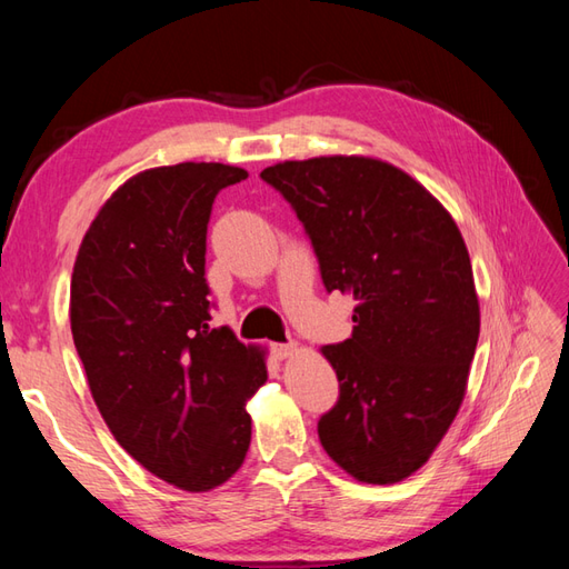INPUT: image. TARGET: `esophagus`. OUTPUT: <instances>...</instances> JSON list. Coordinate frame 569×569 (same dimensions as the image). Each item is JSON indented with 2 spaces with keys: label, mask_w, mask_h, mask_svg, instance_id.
Wrapping results in <instances>:
<instances>
[{
  "label": "esophagus",
  "mask_w": 569,
  "mask_h": 569,
  "mask_svg": "<svg viewBox=\"0 0 569 569\" xmlns=\"http://www.w3.org/2000/svg\"><path fill=\"white\" fill-rule=\"evenodd\" d=\"M271 349H273V355H276L278 359H288V357H293V355L298 352V345H296V342H288V345H273Z\"/></svg>",
  "instance_id": "esophagus-1"
}]
</instances>
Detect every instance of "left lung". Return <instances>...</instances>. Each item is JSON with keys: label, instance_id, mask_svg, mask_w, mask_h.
<instances>
[{"label": "left lung", "instance_id": "8db88e82", "mask_svg": "<svg viewBox=\"0 0 569 569\" xmlns=\"http://www.w3.org/2000/svg\"><path fill=\"white\" fill-rule=\"evenodd\" d=\"M293 204L328 291L355 298L352 337L322 347L340 401L318 422L337 467L396 485L428 462L465 401L479 298L452 214L373 156H318L261 171Z\"/></svg>", "mask_w": 569, "mask_h": 569}]
</instances>
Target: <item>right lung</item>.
Returning <instances> with one entry per match:
<instances>
[{
	"label": "right lung",
	"mask_w": 569,
	"mask_h": 569,
	"mask_svg": "<svg viewBox=\"0 0 569 569\" xmlns=\"http://www.w3.org/2000/svg\"><path fill=\"white\" fill-rule=\"evenodd\" d=\"M249 173L224 163L149 168L119 186L82 237L70 330L100 416L151 475L222 487L251 442L266 349L210 328L204 239L214 196Z\"/></svg>",
	"instance_id": "1"
}]
</instances>
